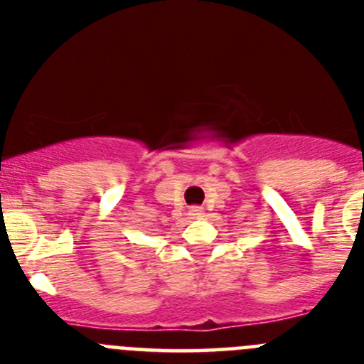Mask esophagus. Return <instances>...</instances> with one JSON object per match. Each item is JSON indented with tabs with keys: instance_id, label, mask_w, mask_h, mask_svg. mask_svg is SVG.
I'll use <instances>...</instances> for the list:
<instances>
[{
	"instance_id": "obj_1",
	"label": "esophagus",
	"mask_w": 364,
	"mask_h": 364,
	"mask_svg": "<svg viewBox=\"0 0 364 364\" xmlns=\"http://www.w3.org/2000/svg\"><path fill=\"white\" fill-rule=\"evenodd\" d=\"M189 215H191V218H200L204 217V210H202V208H191V210H189Z\"/></svg>"
}]
</instances>
